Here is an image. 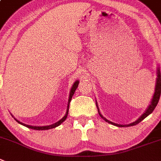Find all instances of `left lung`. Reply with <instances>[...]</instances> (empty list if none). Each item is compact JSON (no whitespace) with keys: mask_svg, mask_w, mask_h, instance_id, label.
I'll return each instance as SVG.
<instances>
[{"mask_svg":"<svg viewBox=\"0 0 161 161\" xmlns=\"http://www.w3.org/2000/svg\"><path fill=\"white\" fill-rule=\"evenodd\" d=\"M157 81H156L155 92H154V94H153V97L152 101H151V103L149 104V106L148 107V108H147V110L145 111V112L144 113V114H142V115L141 116V117L139 118L137 120H136L135 122H132V123L127 124V125H121V124L114 123V122L108 120L106 118H104L103 116L102 115V114H100V112H99V108H98V106H97V103H96V107H97V108H98V112H99L100 117L102 118L103 120H105L106 122H108V123H111V124H112V125H116V126H119V127H128V126H132V125H137V124H138L140 122H142L144 119H145L147 116L149 115V114H150L151 113L154 111L155 108L157 107V103H158L159 99H160V92H161V75H160V68H159V67L157 68Z\"/></svg>","mask_w":161,"mask_h":161,"instance_id":"8db88e82","label":"left lung"}]
</instances>
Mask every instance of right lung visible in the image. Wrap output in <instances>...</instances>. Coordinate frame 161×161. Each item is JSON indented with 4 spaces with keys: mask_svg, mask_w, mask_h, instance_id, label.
I'll return each mask as SVG.
<instances>
[{
    "mask_svg": "<svg viewBox=\"0 0 161 161\" xmlns=\"http://www.w3.org/2000/svg\"><path fill=\"white\" fill-rule=\"evenodd\" d=\"M78 84H79V81L78 80H76V82H74V84H73V85L72 86V88L71 90H70V93H69V101H68V105H67V110H66V114H65V116H64L63 118H62V119H60V120L58 121V122H55V123L52 124V125H44V126H36V125H27V124H24L23 123V122H20L19 121H18L17 119H15V120L16 121V122H18V123L21 124V125H24V126H26V127L27 128H30V129H33V130H50V129H53V128H55L57 127V126H58L59 125H61V124L62 123V122H64V121L67 118V115H68V113H69V103H70V101H71V99L72 97H73V94H74L75 91H76V88H77L78 86Z\"/></svg>",
    "mask_w": 161,
    "mask_h": 161,
    "instance_id": "obj_1",
    "label": "right lung"
}]
</instances>
